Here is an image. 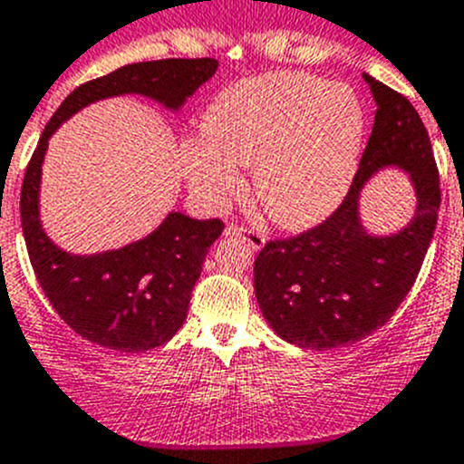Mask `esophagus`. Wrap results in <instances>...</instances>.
Masks as SVG:
<instances>
[{"mask_svg":"<svg viewBox=\"0 0 464 464\" xmlns=\"http://www.w3.org/2000/svg\"><path fill=\"white\" fill-rule=\"evenodd\" d=\"M225 237H239V239H244L253 250H262L264 244H266V237H264L262 232L250 227H241V225H229V227L225 229Z\"/></svg>","mask_w":464,"mask_h":464,"instance_id":"esophagus-1","label":"esophagus"}]
</instances>
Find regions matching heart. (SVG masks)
<instances>
[{
    "label": "heart",
    "instance_id": "heart-1",
    "mask_svg": "<svg viewBox=\"0 0 464 464\" xmlns=\"http://www.w3.org/2000/svg\"><path fill=\"white\" fill-rule=\"evenodd\" d=\"M200 127L205 139L179 145L188 191L218 209L244 191L239 169L253 166L264 211L282 227L303 229L328 218L351 191L367 111L348 83L280 70L223 88Z\"/></svg>",
    "mask_w": 464,
    "mask_h": 464
}]
</instances>
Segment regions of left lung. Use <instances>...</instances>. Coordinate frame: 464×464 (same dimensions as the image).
<instances>
[{"instance_id": "1", "label": "left lung", "mask_w": 464, "mask_h": 464, "mask_svg": "<svg viewBox=\"0 0 464 464\" xmlns=\"http://www.w3.org/2000/svg\"><path fill=\"white\" fill-rule=\"evenodd\" d=\"M376 121L351 191L328 220L291 239L268 241L255 259V295L285 342L312 351L348 346L392 319L433 239L440 178L421 118L401 92L364 74ZM385 168L409 175L418 207L394 236H373L359 216L361 188Z\"/></svg>"}]
</instances>
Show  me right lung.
Masks as SVG:
<instances>
[{
    "label": "right lung",
    "mask_w": 464,
    "mask_h": 464,
    "mask_svg": "<svg viewBox=\"0 0 464 464\" xmlns=\"http://www.w3.org/2000/svg\"><path fill=\"white\" fill-rule=\"evenodd\" d=\"M216 59H161L122 65L74 88L43 131L26 166L20 218L31 266L56 314L77 334L121 353H140L173 339L188 312L209 246L223 232L218 218L170 211L148 237L116 250L74 255L59 248L41 223V178L52 134L83 107L107 97L143 95L169 111L214 77Z\"/></svg>",
    "instance_id": "1"
}]
</instances>
